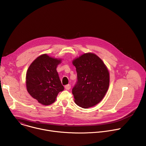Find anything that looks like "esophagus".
<instances>
[{
    "mask_svg": "<svg viewBox=\"0 0 146 146\" xmlns=\"http://www.w3.org/2000/svg\"><path fill=\"white\" fill-rule=\"evenodd\" d=\"M65 88L66 90H70V88H71V86H70V84H68V85L65 86Z\"/></svg>",
    "mask_w": 146,
    "mask_h": 146,
    "instance_id": "1",
    "label": "esophagus"
}]
</instances>
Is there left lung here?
<instances>
[{
  "label": "left lung",
  "mask_w": 146,
  "mask_h": 146,
  "mask_svg": "<svg viewBox=\"0 0 146 146\" xmlns=\"http://www.w3.org/2000/svg\"><path fill=\"white\" fill-rule=\"evenodd\" d=\"M77 81L72 89L74 102L82 108L99 103L106 94L110 82L109 70L102 60L93 53H86L73 60Z\"/></svg>",
  "instance_id": "8db88e82"
}]
</instances>
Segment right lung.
I'll list each match as a JSON object with an SVG mask.
<instances>
[{
  "label": "right lung",
  "mask_w": 146,
  "mask_h": 146,
  "mask_svg": "<svg viewBox=\"0 0 146 146\" xmlns=\"http://www.w3.org/2000/svg\"><path fill=\"white\" fill-rule=\"evenodd\" d=\"M61 60L43 54L29 66L26 75L28 93L44 106L53 103L58 93L64 90L56 71Z\"/></svg>",
  "instance_id": "obj_1"
}]
</instances>
